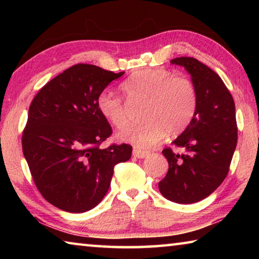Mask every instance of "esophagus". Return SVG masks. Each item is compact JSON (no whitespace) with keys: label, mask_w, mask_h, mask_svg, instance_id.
<instances>
[{"label":"esophagus","mask_w":259,"mask_h":259,"mask_svg":"<svg viewBox=\"0 0 259 259\" xmlns=\"http://www.w3.org/2000/svg\"><path fill=\"white\" fill-rule=\"evenodd\" d=\"M133 154H134L135 157H138V159H144V157H146L148 154H150V152L142 151V150H138V148H135Z\"/></svg>","instance_id":"34e87169"}]
</instances>
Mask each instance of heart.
I'll list each match as a JSON object with an SVG mask.
<instances>
[{
    "label": "heart",
    "instance_id": "heart-1",
    "mask_svg": "<svg viewBox=\"0 0 259 259\" xmlns=\"http://www.w3.org/2000/svg\"><path fill=\"white\" fill-rule=\"evenodd\" d=\"M121 89L129 100L145 102L144 122L124 129L119 138L139 148H148L168 133L177 136L185 130L195 115L198 94L193 82L163 68L143 69L122 83ZM97 108L105 120L122 129L130 120L129 108L123 100L108 91L97 97Z\"/></svg>",
    "mask_w": 259,
    "mask_h": 259
}]
</instances>
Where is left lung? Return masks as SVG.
Wrapping results in <instances>:
<instances>
[{
  "label": "left lung",
  "mask_w": 259,
  "mask_h": 259,
  "mask_svg": "<svg viewBox=\"0 0 259 259\" xmlns=\"http://www.w3.org/2000/svg\"><path fill=\"white\" fill-rule=\"evenodd\" d=\"M170 63L191 74L198 106L190 125L172 142L185 153L177 154L171 148L162 151L169 170L159 190L172 202L194 203L211 194L229 172L238 142L235 105L218 74L198 59L181 57Z\"/></svg>",
  "instance_id": "left-lung-1"
}]
</instances>
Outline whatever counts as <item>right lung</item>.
I'll return each instance as SVG.
<instances>
[{"instance_id": "obj_1", "label": "right lung", "mask_w": 259, "mask_h": 259, "mask_svg": "<svg viewBox=\"0 0 259 259\" xmlns=\"http://www.w3.org/2000/svg\"><path fill=\"white\" fill-rule=\"evenodd\" d=\"M123 74L74 65L48 82L30 104L24 156L43 198L64 211L95 208L111 186L114 165L131 157L126 144L99 147L112 128L98 112L97 97Z\"/></svg>"}]
</instances>
